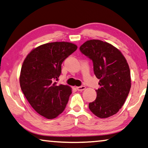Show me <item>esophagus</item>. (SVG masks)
Returning <instances> with one entry per match:
<instances>
[{"instance_id":"1","label":"esophagus","mask_w":148,"mask_h":148,"mask_svg":"<svg viewBox=\"0 0 148 148\" xmlns=\"http://www.w3.org/2000/svg\"><path fill=\"white\" fill-rule=\"evenodd\" d=\"M76 89L78 90V91H83V90H84L86 89V87L84 86H79V87H76Z\"/></svg>"}]
</instances>
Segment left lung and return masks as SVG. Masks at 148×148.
Wrapping results in <instances>:
<instances>
[{"label": "left lung", "mask_w": 148, "mask_h": 148, "mask_svg": "<svg viewBox=\"0 0 148 148\" xmlns=\"http://www.w3.org/2000/svg\"><path fill=\"white\" fill-rule=\"evenodd\" d=\"M80 50L93 62L94 74L100 80L96 100L89 103L90 111L100 118L114 115L131 88L130 70L125 57L118 48L100 40L86 41Z\"/></svg>", "instance_id": "1"}]
</instances>
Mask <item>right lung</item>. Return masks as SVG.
Masks as SVG:
<instances>
[{
	"label": "right lung",
	"mask_w": 148,
	"mask_h": 148,
	"mask_svg": "<svg viewBox=\"0 0 148 148\" xmlns=\"http://www.w3.org/2000/svg\"><path fill=\"white\" fill-rule=\"evenodd\" d=\"M74 44L55 42L33 49L23 62L20 85L24 95L35 111L53 119L64 110L72 89L57 85L63 61L77 49Z\"/></svg>",
	"instance_id": "add662e5"
}]
</instances>
